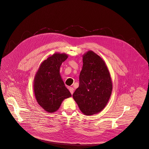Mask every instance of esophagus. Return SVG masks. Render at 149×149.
Listing matches in <instances>:
<instances>
[{
  "label": "esophagus",
  "instance_id": "obj_1",
  "mask_svg": "<svg viewBox=\"0 0 149 149\" xmlns=\"http://www.w3.org/2000/svg\"><path fill=\"white\" fill-rule=\"evenodd\" d=\"M69 91L70 92V93H71V94H72L73 93V92H74V89L72 88V87H69Z\"/></svg>",
  "mask_w": 149,
  "mask_h": 149
}]
</instances>
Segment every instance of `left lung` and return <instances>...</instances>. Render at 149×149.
<instances>
[{
  "label": "left lung",
  "mask_w": 149,
  "mask_h": 149,
  "mask_svg": "<svg viewBox=\"0 0 149 149\" xmlns=\"http://www.w3.org/2000/svg\"><path fill=\"white\" fill-rule=\"evenodd\" d=\"M79 86L72 95L80 111L87 116L101 112L112 91V83L102 58L91 50L83 56Z\"/></svg>",
  "instance_id": "8db88e82"
}]
</instances>
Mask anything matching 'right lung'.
I'll return each instance as SVG.
<instances>
[{"label":"right lung","mask_w":149,"mask_h":149,"mask_svg":"<svg viewBox=\"0 0 149 149\" xmlns=\"http://www.w3.org/2000/svg\"><path fill=\"white\" fill-rule=\"evenodd\" d=\"M68 57L65 53H54L41 63L34 77L36 99L47 112L57 111L63 100L71 96L59 73L61 65Z\"/></svg>","instance_id":"add662e5"}]
</instances>
